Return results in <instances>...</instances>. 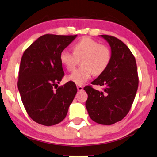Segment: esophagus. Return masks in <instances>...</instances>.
<instances>
[{
    "label": "esophagus",
    "instance_id": "esophagus-1",
    "mask_svg": "<svg viewBox=\"0 0 157 157\" xmlns=\"http://www.w3.org/2000/svg\"><path fill=\"white\" fill-rule=\"evenodd\" d=\"M77 88H78V91H82L83 90V87L81 85H77Z\"/></svg>",
    "mask_w": 157,
    "mask_h": 157
}]
</instances>
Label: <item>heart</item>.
<instances>
[{
	"label": "heart",
	"instance_id": "1",
	"mask_svg": "<svg viewBox=\"0 0 157 157\" xmlns=\"http://www.w3.org/2000/svg\"><path fill=\"white\" fill-rule=\"evenodd\" d=\"M73 52L64 50L60 52L59 59L67 70H72L80 59L82 65L75 70L67 79L77 85H82L91 78L92 75H98L105 71L111 59L109 48L98 41L85 37L72 46Z\"/></svg>",
	"mask_w": 157,
	"mask_h": 157
}]
</instances>
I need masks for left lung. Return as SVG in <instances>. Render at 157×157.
<instances>
[{
    "instance_id": "1",
    "label": "left lung",
    "mask_w": 157,
    "mask_h": 157,
    "mask_svg": "<svg viewBox=\"0 0 157 157\" xmlns=\"http://www.w3.org/2000/svg\"><path fill=\"white\" fill-rule=\"evenodd\" d=\"M111 48V59L105 71L92 82L104 87L84 88L88 98L85 106L90 117L100 124L111 125L129 112L137 91L139 79L135 58L129 48L115 37L100 35Z\"/></svg>"
}]
</instances>
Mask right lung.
I'll return each mask as SVG.
<instances>
[{"label": "right lung", "instance_id": "add662e5", "mask_svg": "<svg viewBox=\"0 0 157 157\" xmlns=\"http://www.w3.org/2000/svg\"><path fill=\"white\" fill-rule=\"evenodd\" d=\"M76 37L44 35L22 56L17 87L28 115L40 124L62 122L77 93L75 84L71 81L54 90L65 75L59 55Z\"/></svg>", "mask_w": 157, "mask_h": 157}]
</instances>
